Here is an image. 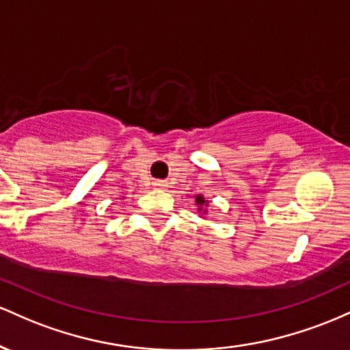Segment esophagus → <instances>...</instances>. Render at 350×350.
Masks as SVG:
<instances>
[{
  "mask_svg": "<svg viewBox=\"0 0 350 350\" xmlns=\"http://www.w3.org/2000/svg\"><path fill=\"white\" fill-rule=\"evenodd\" d=\"M155 185H157V187H165V185H163V182H157Z\"/></svg>",
  "mask_w": 350,
  "mask_h": 350,
  "instance_id": "obj_1",
  "label": "esophagus"
}]
</instances>
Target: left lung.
Instances as JSON below:
<instances>
[{"label": "left lung", "instance_id": "left-lung-1", "mask_svg": "<svg viewBox=\"0 0 350 350\" xmlns=\"http://www.w3.org/2000/svg\"><path fill=\"white\" fill-rule=\"evenodd\" d=\"M195 203H196V206H198V211H202L203 215H206V208H208V202L205 198H203L202 195H196L195 196Z\"/></svg>", "mask_w": 350, "mask_h": 350}]
</instances>
